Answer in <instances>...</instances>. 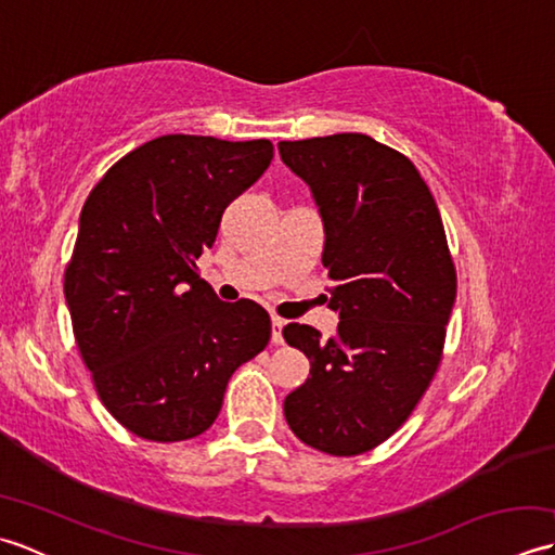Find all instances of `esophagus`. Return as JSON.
I'll use <instances>...</instances> for the list:
<instances>
[{
  "instance_id": "34e87169",
  "label": "esophagus",
  "mask_w": 555,
  "mask_h": 555,
  "mask_svg": "<svg viewBox=\"0 0 555 555\" xmlns=\"http://www.w3.org/2000/svg\"><path fill=\"white\" fill-rule=\"evenodd\" d=\"M284 326H286V320H281V317H271V344L274 346H281L284 344Z\"/></svg>"
}]
</instances>
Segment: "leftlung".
<instances>
[{"label": "left lung", "instance_id": "1", "mask_svg": "<svg viewBox=\"0 0 555 555\" xmlns=\"http://www.w3.org/2000/svg\"><path fill=\"white\" fill-rule=\"evenodd\" d=\"M279 152L320 207L328 308L340 317L332 338L284 326L310 360L284 415L317 451L360 455L412 415L439 370L457 288L443 221L415 164L370 135L284 140Z\"/></svg>", "mask_w": 555, "mask_h": 555}]
</instances>
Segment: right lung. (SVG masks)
<instances>
[{"label": "right lung", "mask_w": 555, "mask_h": 555, "mask_svg": "<svg viewBox=\"0 0 555 555\" xmlns=\"http://www.w3.org/2000/svg\"><path fill=\"white\" fill-rule=\"evenodd\" d=\"M271 157L269 140L162 135L116 162L82 205L64 271L70 324L104 408L140 439L207 431L231 374L269 344L267 310L221 302L195 259Z\"/></svg>", "instance_id": "obj_1"}]
</instances>
